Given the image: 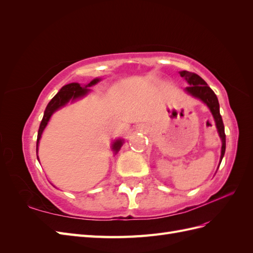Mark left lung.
Wrapping results in <instances>:
<instances>
[{"instance_id":"obj_1","label":"left lung","mask_w":253,"mask_h":253,"mask_svg":"<svg viewBox=\"0 0 253 253\" xmlns=\"http://www.w3.org/2000/svg\"><path fill=\"white\" fill-rule=\"evenodd\" d=\"M182 78H185L186 81L190 86L185 88V91L190 96H192L196 99H200L202 102H204L208 106L212 116L215 121V126L217 128V133L219 135V138L221 140V150H220V158H219V165L221 163L226 151V135H225V126L223 124V119H221L220 113H219V103L216 95L214 91L208 86L206 81L201 78L200 76L190 73L187 71L179 72ZM219 167V166H218Z\"/></svg>"}]
</instances>
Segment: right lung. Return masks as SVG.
<instances>
[{
    "mask_svg": "<svg viewBox=\"0 0 253 253\" xmlns=\"http://www.w3.org/2000/svg\"><path fill=\"white\" fill-rule=\"evenodd\" d=\"M101 80H102L101 78H95L89 83L84 84V85H81V84H79L77 82H73L70 84H66V85H64L58 91L57 95L48 102L46 109H45V111H44V115H43V118H42V121L40 124L39 131H38L37 154H38V148H39V142L41 139V136L44 132L45 127H46V126L48 125L52 114L57 112L58 110L62 109L63 106H65L68 102L73 103L75 101L79 100V99L85 97L90 91V89H88V88L90 86L95 85V84H97L98 82H100ZM124 142H125V139H121V138H118V139L113 141L111 148H112V151L114 152V155H116L119 152ZM37 157H38V160H39V156H37Z\"/></svg>",
    "mask_w": 253,
    "mask_h": 253,
    "instance_id": "obj_1",
    "label": "right lung"
}]
</instances>
